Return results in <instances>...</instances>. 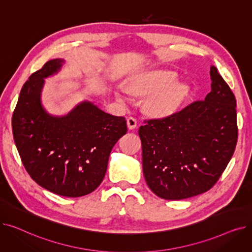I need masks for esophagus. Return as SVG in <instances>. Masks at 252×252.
<instances>
[{
	"label": "esophagus",
	"instance_id": "34e87169",
	"mask_svg": "<svg viewBox=\"0 0 252 252\" xmlns=\"http://www.w3.org/2000/svg\"><path fill=\"white\" fill-rule=\"evenodd\" d=\"M126 125H127V127L129 129H134L137 127V119L133 116H129L127 119H126Z\"/></svg>",
	"mask_w": 252,
	"mask_h": 252
}]
</instances>
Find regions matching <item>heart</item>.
Wrapping results in <instances>:
<instances>
[{"label":"heart","mask_w":252,"mask_h":252,"mask_svg":"<svg viewBox=\"0 0 252 252\" xmlns=\"http://www.w3.org/2000/svg\"><path fill=\"white\" fill-rule=\"evenodd\" d=\"M175 79L174 72L153 70L130 79L127 89L134 95H149L145 103L147 110L157 116H166L178 109L187 93L186 85ZM116 98L124 100L121 93H116Z\"/></svg>","instance_id":"obj_1"}]
</instances>
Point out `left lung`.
Instances as JSON below:
<instances>
[{
    "instance_id": "obj_1",
    "label": "left lung",
    "mask_w": 252,
    "mask_h": 252,
    "mask_svg": "<svg viewBox=\"0 0 252 252\" xmlns=\"http://www.w3.org/2000/svg\"><path fill=\"white\" fill-rule=\"evenodd\" d=\"M210 76L211 91L204 100L139 128L145 180L163 199H186L208 191L235 151L236 99L216 66H210Z\"/></svg>"
}]
</instances>
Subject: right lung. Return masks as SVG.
I'll use <instances>...</instances> for the list:
<instances>
[{
    "mask_svg": "<svg viewBox=\"0 0 252 252\" xmlns=\"http://www.w3.org/2000/svg\"><path fill=\"white\" fill-rule=\"evenodd\" d=\"M64 62L48 61L23 85L12 130L21 161L36 184L57 195L81 197L99 187L110 152L127 128L125 117L106 113L90 101L62 116L44 108L45 78L57 73Z\"/></svg>",
    "mask_w": 252,
    "mask_h": 252,
    "instance_id": "add662e5",
    "label": "right lung"
}]
</instances>
